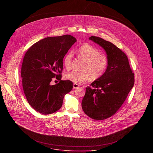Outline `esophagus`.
<instances>
[{
	"instance_id": "34e87169",
	"label": "esophagus",
	"mask_w": 153,
	"mask_h": 153,
	"mask_svg": "<svg viewBox=\"0 0 153 153\" xmlns=\"http://www.w3.org/2000/svg\"><path fill=\"white\" fill-rule=\"evenodd\" d=\"M79 87V85L76 84H73V89H76Z\"/></svg>"
}]
</instances>
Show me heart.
<instances>
[{
    "label": "heart",
    "mask_w": 153,
    "mask_h": 153,
    "mask_svg": "<svg viewBox=\"0 0 153 153\" xmlns=\"http://www.w3.org/2000/svg\"><path fill=\"white\" fill-rule=\"evenodd\" d=\"M78 56L85 61L82 71H72L65 74L66 79L76 84L86 82L91 77V79H97L105 72L108 65V59L106 56L101 54L97 48L85 44L78 49ZM73 58L72 52H68L63 59V64L66 69L71 67Z\"/></svg>",
    "instance_id": "obj_1"
}]
</instances>
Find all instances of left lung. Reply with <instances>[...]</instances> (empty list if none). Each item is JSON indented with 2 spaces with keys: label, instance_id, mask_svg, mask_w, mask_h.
Wrapping results in <instances>:
<instances>
[{
  "label": "left lung",
  "instance_id": "8db88e82",
  "mask_svg": "<svg viewBox=\"0 0 153 153\" xmlns=\"http://www.w3.org/2000/svg\"><path fill=\"white\" fill-rule=\"evenodd\" d=\"M105 51L108 65L104 74L86 88L82 101L84 112L96 120L107 119L121 107L134 84V74L127 55L115 45L101 38H89Z\"/></svg>",
  "mask_w": 153,
  "mask_h": 153
}]
</instances>
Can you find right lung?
Wrapping results in <instances>:
<instances>
[{"instance_id":"obj_1","label":"right lung","mask_w":153,"mask_h":153,"mask_svg":"<svg viewBox=\"0 0 153 153\" xmlns=\"http://www.w3.org/2000/svg\"><path fill=\"white\" fill-rule=\"evenodd\" d=\"M76 42L72 36L66 35L48 37L33 44L26 52L21 68L22 86L26 100L37 112L51 114L62 105L65 95L73 87L71 81L61 79L63 59ZM56 77L60 81L52 86Z\"/></svg>"}]
</instances>
